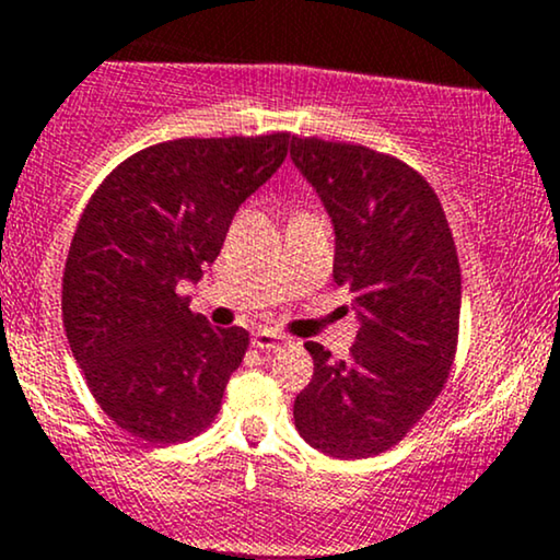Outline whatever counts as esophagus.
I'll return each mask as SVG.
<instances>
[{
    "label": "esophagus",
    "mask_w": 560,
    "mask_h": 560,
    "mask_svg": "<svg viewBox=\"0 0 560 560\" xmlns=\"http://www.w3.org/2000/svg\"><path fill=\"white\" fill-rule=\"evenodd\" d=\"M292 339L287 337V334L281 331H271V329H258L253 334V345L258 347L262 352H273V350H281V347H287Z\"/></svg>",
    "instance_id": "34e87169"
}]
</instances>
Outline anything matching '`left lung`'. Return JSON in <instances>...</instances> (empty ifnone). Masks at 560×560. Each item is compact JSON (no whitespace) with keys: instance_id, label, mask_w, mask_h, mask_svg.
<instances>
[{"instance_id":"left-lung-1","label":"left lung","mask_w":560,"mask_h":560,"mask_svg":"<svg viewBox=\"0 0 560 560\" xmlns=\"http://www.w3.org/2000/svg\"><path fill=\"white\" fill-rule=\"evenodd\" d=\"M292 160L329 210L334 281L361 316L347 361L305 342L313 378L294 400V427L320 453L361 460L395 447L447 384L458 253L440 197L402 160L318 137H292Z\"/></svg>"}]
</instances>
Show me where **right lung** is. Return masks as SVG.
<instances>
[{"instance_id": "add662e5", "label": "right lung", "mask_w": 560, "mask_h": 560, "mask_svg": "<svg viewBox=\"0 0 560 560\" xmlns=\"http://www.w3.org/2000/svg\"><path fill=\"white\" fill-rule=\"evenodd\" d=\"M289 133L173 139L105 176L62 273V324L94 400L139 440L184 442L215 421L249 347L215 329L178 284L221 253L240 205L284 163Z\"/></svg>"}]
</instances>
